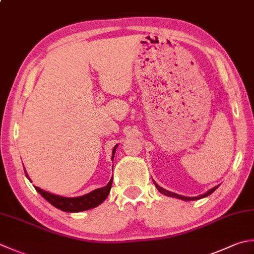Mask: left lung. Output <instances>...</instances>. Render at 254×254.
<instances>
[{"instance_id": "1", "label": "left lung", "mask_w": 254, "mask_h": 254, "mask_svg": "<svg viewBox=\"0 0 254 254\" xmlns=\"http://www.w3.org/2000/svg\"><path fill=\"white\" fill-rule=\"evenodd\" d=\"M155 186H156V188H157V190H158V191L162 192L163 195L168 196V197L178 198V199H182V200H187V201H190V200H197V199H200V198H203V197H207V196H209L210 193H212V192L215 191V190H217V188H218V186L213 187V188H211V190H210L209 191H207L206 193H203V195H200V196H198V197H185V196H182V195H177V193H175V192H172V191H168V190H164V188H162L161 186H158L156 183H155Z\"/></svg>"}]
</instances>
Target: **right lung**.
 <instances>
[{"label":"right lung","instance_id":"obj_1","mask_svg":"<svg viewBox=\"0 0 254 254\" xmlns=\"http://www.w3.org/2000/svg\"><path fill=\"white\" fill-rule=\"evenodd\" d=\"M117 146L113 148L112 158L114 156V153H116ZM25 174H26V172H25ZM26 177H28L27 174H26ZM112 182L113 181L111 178L110 182L107 184V186L98 188V190H94L93 191L87 193V195H83L80 197H74V198H67V197L54 195V193L45 191L36 186H35V190L41 193V195L49 203H52L54 207L58 208V209H61L63 211H67V212H79V211L91 209V208L99 206L100 203H102L104 200H106V198L108 197L109 192H110Z\"/></svg>","mask_w":254,"mask_h":254}]
</instances>
